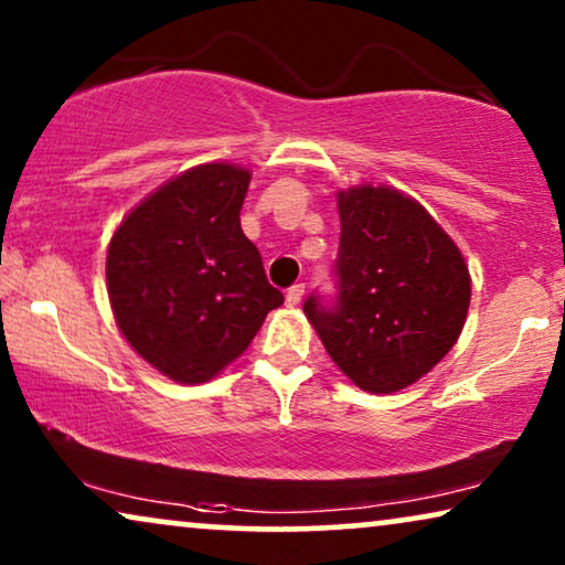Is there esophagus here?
<instances>
[{
  "mask_svg": "<svg viewBox=\"0 0 565 565\" xmlns=\"http://www.w3.org/2000/svg\"><path fill=\"white\" fill-rule=\"evenodd\" d=\"M303 292H306L303 282H298V285H292V288H288V292H285V300H288V306H298L300 300H303Z\"/></svg>",
  "mask_w": 565,
  "mask_h": 565,
  "instance_id": "esophagus-1",
  "label": "esophagus"
}]
</instances>
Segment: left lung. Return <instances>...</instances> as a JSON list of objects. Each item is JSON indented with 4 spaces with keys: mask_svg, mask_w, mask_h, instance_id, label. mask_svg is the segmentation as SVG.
I'll return each instance as SVG.
<instances>
[{
    "mask_svg": "<svg viewBox=\"0 0 565 565\" xmlns=\"http://www.w3.org/2000/svg\"><path fill=\"white\" fill-rule=\"evenodd\" d=\"M334 306L303 311L337 367L367 393H396L429 373L468 319L470 273L427 207L388 184L337 192Z\"/></svg>",
    "mask_w": 565,
    "mask_h": 565,
    "instance_id": "1",
    "label": "left lung"
}]
</instances>
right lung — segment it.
I'll list each match as a JSON object with an SVG mask.
<instances>
[{
    "label": "right lung",
    "instance_id": "right-lung-1",
    "mask_svg": "<svg viewBox=\"0 0 565 565\" xmlns=\"http://www.w3.org/2000/svg\"><path fill=\"white\" fill-rule=\"evenodd\" d=\"M249 180L228 161L192 167L143 198L107 246L115 323L174 383L218 375L285 300L238 221Z\"/></svg>",
    "mask_w": 565,
    "mask_h": 565
}]
</instances>
